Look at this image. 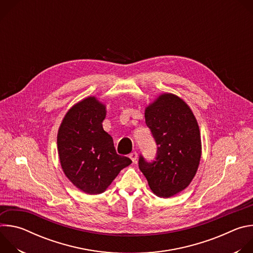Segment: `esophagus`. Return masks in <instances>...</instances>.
<instances>
[{"label": "esophagus", "mask_w": 253, "mask_h": 253, "mask_svg": "<svg viewBox=\"0 0 253 253\" xmlns=\"http://www.w3.org/2000/svg\"><path fill=\"white\" fill-rule=\"evenodd\" d=\"M129 157H130V159H131L133 162H136V159H137V157H138V154H137V152H132V153L129 154Z\"/></svg>", "instance_id": "34e87169"}]
</instances>
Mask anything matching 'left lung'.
<instances>
[{"mask_svg": "<svg viewBox=\"0 0 253 253\" xmlns=\"http://www.w3.org/2000/svg\"><path fill=\"white\" fill-rule=\"evenodd\" d=\"M145 122L157 144L154 161L139 158V168L150 189L162 198L184 190L201 158L199 126L189 106L171 93L161 94L145 109Z\"/></svg>", "mask_w": 253, "mask_h": 253, "instance_id": "left-lung-1", "label": "left lung"}]
</instances>
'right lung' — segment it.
Wrapping results in <instances>:
<instances>
[{"instance_id": "obj_1", "label": "right lung", "mask_w": 253, "mask_h": 253, "mask_svg": "<svg viewBox=\"0 0 253 253\" xmlns=\"http://www.w3.org/2000/svg\"><path fill=\"white\" fill-rule=\"evenodd\" d=\"M106 107L96 97H87L66 113L57 135L62 169L70 181L87 194H100L130 158L116 153L113 138L104 131Z\"/></svg>"}]
</instances>
